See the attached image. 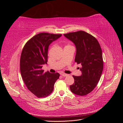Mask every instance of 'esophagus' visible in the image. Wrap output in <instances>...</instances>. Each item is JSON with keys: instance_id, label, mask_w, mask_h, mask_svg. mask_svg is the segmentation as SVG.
Listing matches in <instances>:
<instances>
[{"instance_id": "esophagus-1", "label": "esophagus", "mask_w": 123, "mask_h": 123, "mask_svg": "<svg viewBox=\"0 0 123 123\" xmlns=\"http://www.w3.org/2000/svg\"><path fill=\"white\" fill-rule=\"evenodd\" d=\"M61 75L62 76H63V77H65V76H67L68 75V74H66V73H62L61 74Z\"/></svg>"}]
</instances>
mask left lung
Returning <instances> with one entry per match:
<instances>
[{
    "label": "left lung",
    "mask_w": 123,
    "mask_h": 123,
    "mask_svg": "<svg viewBox=\"0 0 123 123\" xmlns=\"http://www.w3.org/2000/svg\"><path fill=\"white\" fill-rule=\"evenodd\" d=\"M72 42L76 49L75 62L82 66L81 75H73L74 83L70 86V90L77 95L84 96L96 87L103 70L102 51L94 36L83 31L64 34Z\"/></svg>",
    "instance_id": "left-lung-1"
}]
</instances>
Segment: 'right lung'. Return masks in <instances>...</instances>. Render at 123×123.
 Wrapping results in <instances>:
<instances>
[{
    "label": "right lung",
    "mask_w": 123,
    "mask_h": 123,
    "mask_svg": "<svg viewBox=\"0 0 123 123\" xmlns=\"http://www.w3.org/2000/svg\"><path fill=\"white\" fill-rule=\"evenodd\" d=\"M62 34L41 33L33 36L25 45L21 54V75L29 91L37 98H44L52 92L58 73H44L43 66L48 62L50 44Z\"/></svg>",
    "instance_id": "right-lung-1"
}]
</instances>
